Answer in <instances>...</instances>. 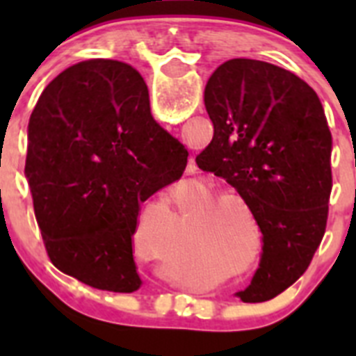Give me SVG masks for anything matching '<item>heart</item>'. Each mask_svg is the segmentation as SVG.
<instances>
[{
  "label": "heart",
  "instance_id": "b5f03b06",
  "mask_svg": "<svg viewBox=\"0 0 356 356\" xmlns=\"http://www.w3.org/2000/svg\"><path fill=\"white\" fill-rule=\"evenodd\" d=\"M244 209H246V207H244ZM248 216H250L251 221H253V216H251L250 210H248ZM234 228H235V232H237L238 242L242 244V242L248 238V234H250V226H248V221L242 216H237L234 219Z\"/></svg>",
  "mask_w": 356,
  "mask_h": 356
}]
</instances>
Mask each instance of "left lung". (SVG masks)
Masks as SVG:
<instances>
[{
  "instance_id": "left-lung-1",
  "label": "left lung",
  "mask_w": 356,
  "mask_h": 356,
  "mask_svg": "<svg viewBox=\"0 0 356 356\" xmlns=\"http://www.w3.org/2000/svg\"><path fill=\"white\" fill-rule=\"evenodd\" d=\"M213 137L196 156L244 200L262 232L246 303L273 300L312 262L328 219L332 134L307 81L275 64L232 58L205 85Z\"/></svg>"
}]
</instances>
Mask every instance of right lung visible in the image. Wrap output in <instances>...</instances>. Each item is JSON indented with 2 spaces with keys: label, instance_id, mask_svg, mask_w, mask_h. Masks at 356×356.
Listing matches in <instances>:
<instances>
[{
  "label": "right lung",
  "instance_id": "obj_1",
  "mask_svg": "<svg viewBox=\"0 0 356 356\" xmlns=\"http://www.w3.org/2000/svg\"><path fill=\"white\" fill-rule=\"evenodd\" d=\"M187 156L130 64L90 58L62 71L31 112L24 168L53 266L99 291H137L140 203L178 180Z\"/></svg>",
  "mask_w": 356,
  "mask_h": 356
}]
</instances>
